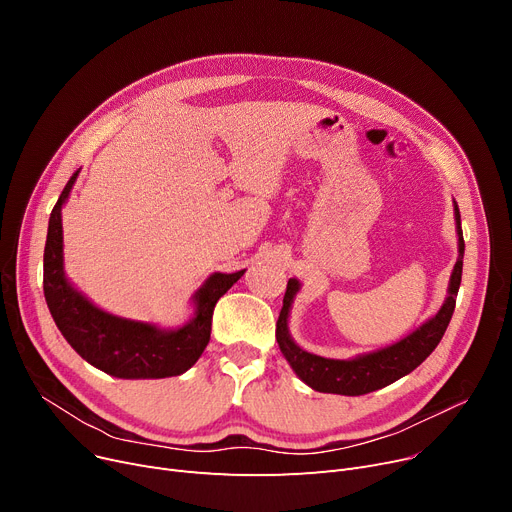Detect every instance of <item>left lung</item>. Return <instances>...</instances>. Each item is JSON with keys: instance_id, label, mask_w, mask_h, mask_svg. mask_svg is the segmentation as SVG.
<instances>
[{"instance_id": "obj_1", "label": "left lung", "mask_w": 512, "mask_h": 512, "mask_svg": "<svg viewBox=\"0 0 512 512\" xmlns=\"http://www.w3.org/2000/svg\"><path fill=\"white\" fill-rule=\"evenodd\" d=\"M454 220H456V234H459V261H456L450 286H448V299L444 301L442 309L429 321L415 330L405 340H400L388 348H382L378 353L361 355L351 361H338V359H324L303 351L301 346L292 342L288 334V311L294 294L299 290V282L290 278L284 294V305L276 324V340L280 344V351L294 369L299 378L317 392H330V394H344V396H361L373 390H380L402 375L411 373L419 367L434 348L440 344L450 317L454 313L456 294H459L461 276H463V255H465V240L461 230V211L454 203Z\"/></svg>"}]
</instances>
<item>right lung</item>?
I'll use <instances>...</instances> for the list:
<instances>
[{"label": "right lung", "mask_w": 512, "mask_h": 512, "mask_svg": "<svg viewBox=\"0 0 512 512\" xmlns=\"http://www.w3.org/2000/svg\"><path fill=\"white\" fill-rule=\"evenodd\" d=\"M78 172L68 180L49 215L43 253V292L53 321L74 351L97 369L124 380L172 378L193 367L211 334L215 303L245 274H213L195 294V317L178 330H157L151 324L105 313L74 290L64 276L62 205Z\"/></svg>", "instance_id": "add662e5"}]
</instances>
